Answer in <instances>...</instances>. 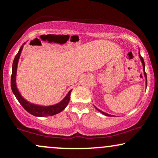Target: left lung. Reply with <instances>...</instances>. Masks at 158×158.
<instances>
[{"label":"left lung","instance_id":"8db88e82","mask_svg":"<svg viewBox=\"0 0 158 158\" xmlns=\"http://www.w3.org/2000/svg\"><path fill=\"white\" fill-rule=\"evenodd\" d=\"M139 57H140V60H141V61H142V65H143V70H144V76L146 77V78H147V74H146V73H145V65H144V60H143V58H142V57H141V55H140V53H139ZM146 84H148V81H146ZM99 111L101 112V113H102L103 114H104V115H106V116H111V115H109V114H106V113H104V112H103V111H100V110H98Z\"/></svg>","mask_w":158,"mask_h":158}]
</instances>
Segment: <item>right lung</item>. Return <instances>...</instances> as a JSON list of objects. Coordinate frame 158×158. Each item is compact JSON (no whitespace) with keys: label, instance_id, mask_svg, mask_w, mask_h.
I'll use <instances>...</instances> for the list:
<instances>
[{"label":"right lung","instance_id":"1","mask_svg":"<svg viewBox=\"0 0 158 158\" xmlns=\"http://www.w3.org/2000/svg\"><path fill=\"white\" fill-rule=\"evenodd\" d=\"M25 43H23L22 46L19 49V52L17 53L16 57L14 58V62L12 65V74H11V80H10V86H11L12 91L16 96L17 100L20 103V104L22 106L23 109L26 111L29 112V114L36 116H53L55 114H57L60 112H61L62 110L65 109V107L68 106L69 101H70V93L71 90L68 92V94L65 96L63 100L61 102H60L57 104L50 106H41L34 105L32 103H30L23 99L19 94L18 89L16 88V70H17V64H18L19 59L20 57L21 52L22 51L23 47Z\"/></svg>","mask_w":158,"mask_h":158}]
</instances>
